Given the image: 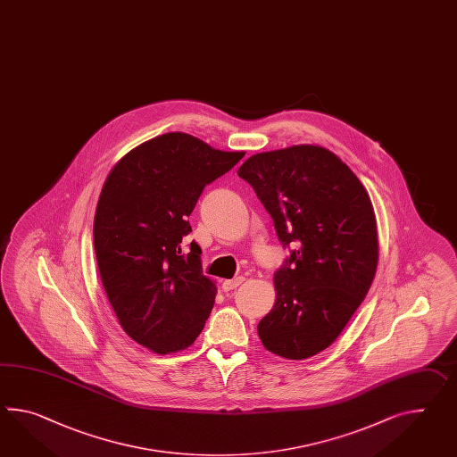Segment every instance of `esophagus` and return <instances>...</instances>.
<instances>
[{"label":"esophagus","mask_w":457,"mask_h":457,"mask_svg":"<svg viewBox=\"0 0 457 457\" xmlns=\"http://www.w3.org/2000/svg\"><path fill=\"white\" fill-rule=\"evenodd\" d=\"M245 282V278L243 276H237V278H229V280H223V290H233L236 287H239L241 284Z\"/></svg>","instance_id":"obj_1"}]
</instances>
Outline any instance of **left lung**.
Returning a JSON list of instances; mask_svg holds the SVG:
<instances>
[{
    "label": "left lung",
    "instance_id": "8db88e82",
    "mask_svg": "<svg viewBox=\"0 0 457 457\" xmlns=\"http://www.w3.org/2000/svg\"><path fill=\"white\" fill-rule=\"evenodd\" d=\"M237 175L254 188L289 249L259 338L289 360L317 355L342 334L377 272V220L367 189L322 146L257 154Z\"/></svg>",
    "mask_w": 457,
    "mask_h": 457
}]
</instances>
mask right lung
Returning a JSON list of instances; mask_svg holds the SVG:
<instances>
[{
    "instance_id": "add662e5",
    "label": "right lung",
    "mask_w": 457,
    "mask_h": 457,
    "mask_svg": "<svg viewBox=\"0 0 457 457\" xmlns=\"http://www.w3.org/2000/svg\"><path fill=\"white\" fill-rule=\"evenodd\" d=\"M243 156L171 132L127 154L104 183L94 218L102 284L125 334L155 353L185 350L212 313L200 245L185 254L181 241L204 187Z\"/></svg>"
}]
</instances>
